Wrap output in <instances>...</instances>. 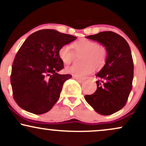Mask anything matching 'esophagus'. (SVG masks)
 I'll return each instance as SVG.
<instances>
[{
  "mask_svg": "<svg viewBox=\"0 0 146 146\" xmlns=\"http://www.w3.org/2000/svg\"><path fill=\"white\" fill-rule=\"evenodd\" d=\"M73 78L75 79L76 80H78L79 82H80V83H82L85 81L84 78H78V77H75V76H73Z\"/></svg>",
  "mask_w": 146,
  "mask_h": 146,
  "instance_id": "34e87169",
  "label": "esophagus"
}]
</instances>
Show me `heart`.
Returning a JSON list of instances; mask_svg holds the SVG:
<instances>
[{
  "label": "heart",
  "instance_id": "1",
  "mask_svg": "<svg viewBox=\"0 0 146 146\" xmlns=\"http://www.w3.org/2000/svg\"><path fill=\"white\" fill-rule=\"evenodd\" d=\"M76 54L82 55L80 65H71L65 68L67 73L78 78H83L90 74L94 69H100L105 65L108 57V51L106 46L98 42L82 38L73 44ZM60 59L65 64H68L74 58V52L69 45H64L58 51Z\"/></svg>",
  "mask_w": 146,
  "mask_h": 146
}]
</instances>
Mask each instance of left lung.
Here are the masks:
<instances>
[{"label":"left lung","mask_w":146,"mask_h":146,"mask_svg":"<svg viewBox=\"0 0 146 146\" xmlns=\"http://www.w3.org/2000/svg\"><path fill=\"white\" fill-rule=\"evenodd\" d=\"M86 38L97 41L108 51L106 62L96 77L97 90L84 98L97 113L110 115L124 106L132 90L134 64L129 44L113 31H103Z\"/></svg>","instance_id":"left-lung-1"}]
</instances>
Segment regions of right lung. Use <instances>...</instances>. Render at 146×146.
<instances>
[{"mask_svg":"<svg viewBox=\"0 0 146 146\" xmlns=\"http://www.w3.org/2000/svg\"><path fill=\"white\" fill-rule=\"evenodd\" d=\"M76 38L54 29H42L25 40L15 57L11 75L14 99L21 108L41 115L53 108L64 83L72 77L58 73L64 68L58 51Z\"/></svg>","mask_w":146,"mask_h":146,"instance_id":"1","label":"right lung"}]
</instances>
